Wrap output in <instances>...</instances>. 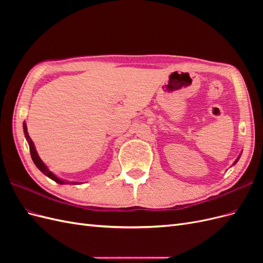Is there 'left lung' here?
<instances>
[{
    "label": "left lung",
    "mask_w": 263,
    "mask_h": 263,
    "mask_svg": "<svg viewBox=\"0 0 263 263\" xmlns=\"http://www.w3.org/2000/svg\"><path fill=\"white\" fill-rule=\"evenodd\" d=\"M240 156H241V155H239V157H238V158L236 159V161L234 162V164H236V163H237V161H238V160H239V158H240Z\"/></svg>",
    "instance_id": "8db88e82"
}]
</instances>
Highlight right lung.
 Returning a JSON list of instances; mask_svg holds the SVG:
<instances>
[{"instance_id":"add662e5","label":"right lung","mask_w":263,"mask_h":263,"mask_svg":"<svg viewBox=\"0 0 263 263\" xmlns=\"http://www.w3.org/2000/svg\"><path fill=\"white\" fill-rule=\"evenodd\" d=\"M23 128H24V134H25V137H26V139H27V141H28V145H29V151H30V156H31V159H33V161H34V163L36 164V166L37 168L41 170L45 176H47L48 178H50L51 180H53L54 182H57V183H59V184H68V183H71V184H81L80 182H69V181H65V180H61V179H59L58 177H55L54 174L47 168V165L43 162V160L41 158H39V156H38V154H37V151H36V149H35V146H34V142H33V140L30 139V137H29V135H28V132H27V126H26V124L24 123L23 124Z\"/></svg>"}]
</instances>
